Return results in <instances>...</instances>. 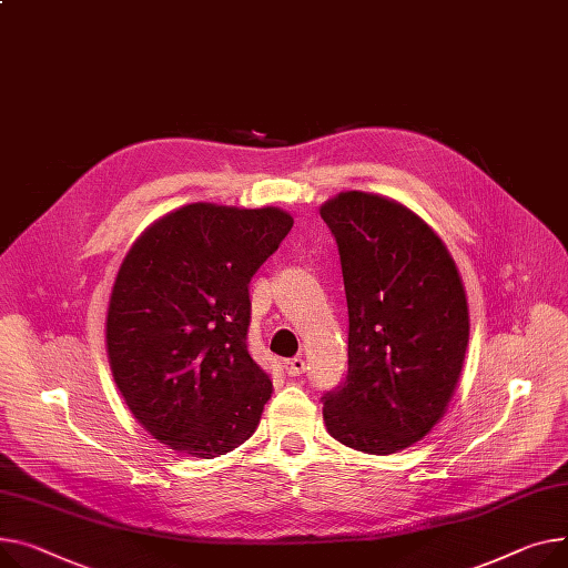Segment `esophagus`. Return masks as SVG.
Segmentation results:
<instances>
[{
  "label": "esophagus",
  "mask_w": 568,
  "mask_h": 568,
  "mask_svg": "<svg viewBox=\"0 0 568 568\" xmlns=\"http://www.w3.org/2000/svg\"><path fill=\"white\" fill-rule=\"evenodd\" d=\"M283 367H285V372H287L290 376H298V374H304V369H306V361L301 358V356H296V358H287V361L283 363Z\"/></svg>",
  "instance_id": "34e87169"
}]
</instances>
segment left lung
I'll return each instance as SVG.
<instances>
[{
    "label": "left lung",
    "instance_id": "obj_1",
    "mask_svg": "<svg viewBox=\"0 0 568 568\" xmlns=\"http://www.w3.org/2000/svg\"><path fill=\"white\" fill-rule=\"evenodd\" d=\"M349 311V369L328 390V434L365 455L410 447L443 418L468 347L457 264L429 225L386 196L345 192L320 210Z\"/></svg>",
    "mask_w": 568,
    "mask_h": 568
}]
</instances>
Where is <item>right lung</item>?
<instances>
[{
    "instance_id": "add662e5",
    "label": "right lung",
    "mask_w": 568,
    "mask_h": 568,
    "mask_svg": "<svg viewBox=\"0 0 568 568\" xmlns=\"http://www.w3.org/2000/svg\"><path fill=\"white\" fill-rule=\"evenodd\" d=\"M278 207L184 205L132 244L106 311V356L160 443L214 459L253 436L272 382L248 354V283L290 233Z\"/></svg>"
}]
</instances>
